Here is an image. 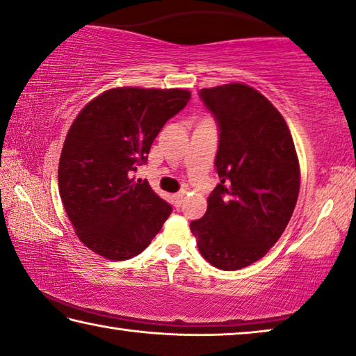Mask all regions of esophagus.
I'll return each instance as SVG.
<instances>
[{"label": "esophagus", "mask_w": 356, "mask_h": 356, "mask_svg": "<svg viewBox=\"0 0 356 356\" xmlns=\"http://www.w3.org/2000/svg\"><path fill=\"white\" fill-rule=\"evenodd\" d=\"M184 191H179V193H176L172 196V200H174V202H176V206H180L182 204V201H184Z\"/></svg>", "instance_id": "34e87169"}]
</instances>
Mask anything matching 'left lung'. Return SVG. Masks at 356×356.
<instances>
[{
	"label": "left lung",
	"instance_id": "8db88e82",
	"mask_svg": "<svg viewBox=\"0 0 356 356\" xmlns=\"http://www.w3.org/2000/svg\"><path fill=\"white\" fill-rule=\"evenodd\" d=\"M218 125L220 184L190 225L212 266L236 270L266 255L284 233L300 193V163L280 112L245 83L200 90Z\"/></svg>",
	"mask_w": 356,
	"mask_h": 356
}]
</instances>
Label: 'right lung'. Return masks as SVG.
I'll return each mask as SVG.
<instances>
[{"instance_id": "add662e5", "label": "right lung", "mask_w": 356, "mask_h": 356, "mask_svg": "<svg viewBox=\"0 0 356 356\" xmlns=\"http://www.w3.org/2000/svg\"><path fill=\"white\" fill-rule=\"evenodd\" d=\"M190 98L180 88L122 87L79 112L61 150L58 188L76 234L90 250L123 261L139 255L161 229L171 204L131 174Z\"/></svg>"}]
</instances>
